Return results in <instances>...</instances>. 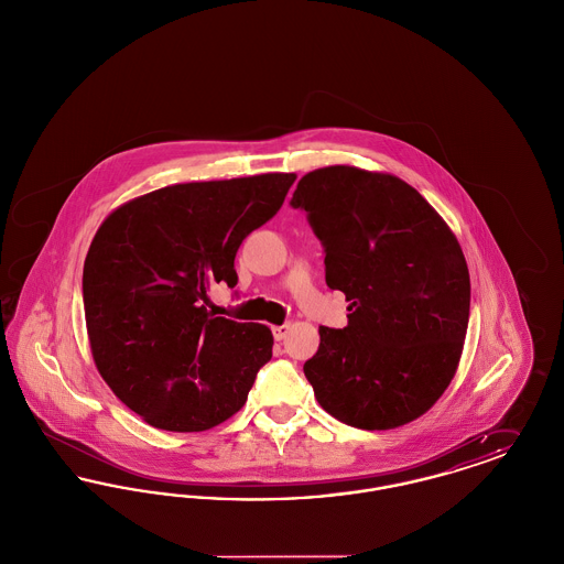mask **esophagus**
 <instances>
[{"label":"esophagus","instance_id":"34e87169","mask_svg":"<svg viewBox=\"0 0 564 564\" xmlns=\"http://www.w3.org/2000/svg\"><path fill=\"white\" fill-rule=\"evenodd\" d=\"M288 332H290V325L285 323V325H272V336H274V340H283L285 336H288Z\"/></svg>","mask_w":564,"mask_h":564}]
</instances>
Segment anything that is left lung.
Masks as SVG:
<instances>
[{
  "instance_id": "obj_1",
  "label": "left lung",
  "mask_w": 564,
  "mask_h": 564,
  "mask_svg": "<svg viewBox=\"0 0 564 564\" xmlns=\"http://www.w3.org/2000/svg\"><path fill=\"white\" fill-rule=\"evenodd\" d=\"M290 205L322 241L327 288L349 302V325H322L304 364L317 402L357 430L419 419L451 384L469 322L453 230L400 177L349 164L306 173Z\"/></svg>"
}]
</instances>
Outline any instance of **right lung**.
I'll use <instances>...</instances> for the list:
<instances>
[{
    "label": "right lung",
    "mask_w": 564,
    "mask_h": 564,
    "mask_svg": "<svg viewBox=\"0 0 564 564\" xmlns=\"http://www.w3.org/2000/svg\"><path fill=\"white\" fill-rule=\"evenodd\" d=\"M294 173L154 189L99 226L82 294L95 366L113 395L156 430L207 431L237 414L272 357V332L207 313L235 288L242 239L276 214Z\"/></svg>",
    "instance_id": "1"
}]
</instances>
